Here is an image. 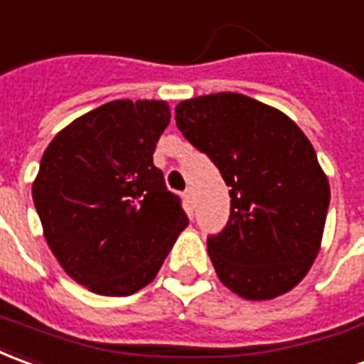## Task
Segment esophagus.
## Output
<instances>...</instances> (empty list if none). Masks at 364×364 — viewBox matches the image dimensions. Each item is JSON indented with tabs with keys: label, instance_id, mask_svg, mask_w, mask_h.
<instances>
[{
	"label": "esophagus",
	"instance_id": "obj_1",
	"mask_svg": "<svg viewBox=\"0 0 364 364\" xmlns=\"http://www.w3.org/2000/svg\"><path fill=\"white\" fill-rule=\"evenodd\" d=\"M184 202H186V208H188V210L194 211V208H196L194 190H186V192H184Z\"/></svg>",
	"mask_w": 364,
	"mask_h": 364
}]
</instances>
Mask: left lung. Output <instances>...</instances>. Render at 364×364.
Returning a JSON list of instances; mask_svg holds the SVG:
<instances>
[{
	"label": "left lung",
	"instance_id": "8db88e82",
	"mask_svg": "<svg viewBox=\"0 0 364 364\" xmlns=\"http://www.w3.org/2000/svg\"><path fill=\"white\" fill-rule=\"evenodd\" d=\"M174 117L231 188L228 225L208 239L218 278L245 300L290 292L318 257L329 208L308 136L280 109L235 92L184 100Z\"/></svg>",
	"mask_w": 364,
	"mask_h": 364
}]
</instances>
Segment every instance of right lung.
<instances>
[{
    "label": "right lung",
    "instance_id": "right-lung-1",
    "mask_svg": "<svg viewBox=\"0 0 364 364\" xmlns=\"http://www.w3.org/2000/svg\"><path fill=\"white\" fill-rule=\"evenodd\" d=\"M170 107L115 100L84 113L46 146L33 182L43 235L64 272L100 296L153 282L188 215L153 162Z\"/></svg>",
    "mask_w": 364,
    "mask_h": 364
}]
</instances>
